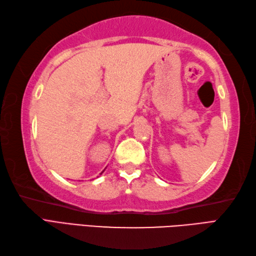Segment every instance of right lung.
Wrapping results in <instances>:
<instances>
[{
	"instance_id": "obj_1",
	"label": "right lung",
	"mask_w": 256,
	"mask_h": 256,
	"mask_svg": "<svg viewBox=\"0 0 256 256\" xmlns=\"http://www.w3.org/2000/svg\"><path fill=\"white\" fill-rule=\"evenodd\" d=\"M102 172H104V171H102Z\"/></svg>"
}]
</instances>
